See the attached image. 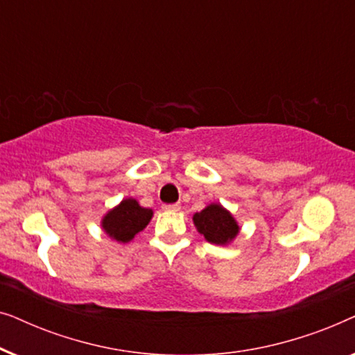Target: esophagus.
Listing matches in <instances>:
<instances>
[{
    "label": "esophagus",
    "instance_id": "1",
    "mask_svg": "<svg viewBox=\"0 0 355 355\" xmlns=\"http://www.w3.org/2000/svg\"><path fill=\"white\" fill-rule=\"evenodd\" d=\"M179 203H166V205H163V210L164 211H178L179 210Z\"/></svg>",
    "mask_w": 355,
    "mask_h": 355
}]
</instances>
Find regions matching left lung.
I'll return each instance as SVG.
<instances>
[{"instance_id": "8db88e82", "label": "left lung", "mask_w": 355, "mask_h": 355, "mask_svg": "<svg viewBox=\"0 0 355 355\" xmlns=\"http://www.w3.org/2000/svg\"><path fill=\"white\" fill-rule=\"evenodd\" d=\"M193 225L208 242L216 245H226L239 234V225L226 208L220 203H211L202 211L193 215Z\"/></svg>"}]
</instances>
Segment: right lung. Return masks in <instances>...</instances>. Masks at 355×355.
<instances>
[{"instance_id": "add662e5", "label": "right lung", "mask_w": 355, "mask_h": 355, "mask_svg": "<svg viewBox=\"0 0 355 355\" xmlns=\"http://www.w3.org/2000/svg\"><path fill=\"white\" fill-rule=\"evenodd\" d=\"M153 211L139 205L135 198H124L118 207L110 210L101 220V227L111 239L129 242L152 220Z\"/></svg>"}]
</instances>
